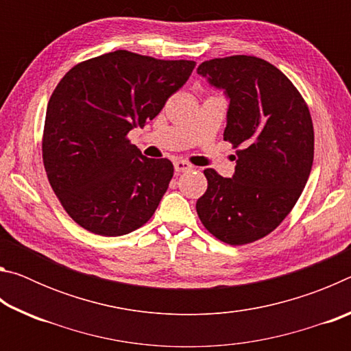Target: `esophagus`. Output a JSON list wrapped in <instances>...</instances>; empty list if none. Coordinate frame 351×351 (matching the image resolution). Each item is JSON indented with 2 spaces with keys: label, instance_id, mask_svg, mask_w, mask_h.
Here are the masks:
<instances>
[{
  "label": "esophagus",
  "instance_id": "34e87169",
  "mask_svg": "<svg viewBox=\"0 0 351 351\" xmlns=\"http://www.w3.org/2000/svg\"><path fill=\"white\" fill-rule=\"evenodd\" d=\"M193 165L189 164L187 161H182V159H178V161H175V170L178 171V173H181V171H187V170H192Z\"/></svg>",
  "mask_w": 351,
  "mask_h": 351
}]
</instances>
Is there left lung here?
Returning a JSON list of instances; mask_svg holds the SVG:
<instances>
[{
	"label": "left lung",
	"instance_id": "8db88e82",
	"mask_svg": "<svg viewBox=\"0 0 351 351\" xmlns=\"http://www.w3.org/2000/svg\"><path fill=\"white\" fill-rule=\"evenodd\" d=\"M197 73L229 99L224 141L239 148L232 178L204 170L198 217L218 240L247 245L271 234L302 195L314 158L310 110L288 77L263 58H213Z\"/></svg>",
	"mask_w": 351,
	"mask_h": 351
}]
</instances>
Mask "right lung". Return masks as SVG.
Wrapping results in <instances>:
<instances>
[{
  "instance_id": "1",
  "label": "right lung",
  "mask_w": 351,
  "mask_h": 351,
  "mask_svg": "<svg viewBox=\"0 0 351 351\" xmlns=\"http://www.w3.org/2000/svg\"><path fill=\"white\" fill-rule=\"evenodd\" d=\"M195 64L121 49L75 64L58 82L46 110L43 164L63 209L83 229L119 237L153 217L173 164L145 158L127 134L159 114Z\"/></svg>"
}]
</instances>
